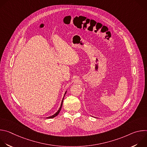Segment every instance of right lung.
Returning a JSON list of instances; mask_svg holds the SVG:
<instances>
[{
	"instance_id": "1",
	"label": "right lung",
	"mask_w": 147,
	"mask_h": 147,
	"mask_svg": "<svg viewBox=\"0 0 147 147\" xmlns=\"http://www.w3.org/2000/svg\"><path fill=\"white\" fill-rule=\"evenodd\" d=\"M67 92V91H66ZM66 92H65V94H66ZM65 95H64V97H65ZM64 97H63V99H62V101H61V105H60V108L59 109V110L57 111V112L56 113H55L53 115H52V116H49V117H47V119H51V118H53V117H56L59 113V112H60V110H61V107H62V104H63V99H64Z\"/></svg>"
}]
</instances>
